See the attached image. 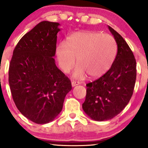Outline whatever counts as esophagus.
Listing matches in <instances>:
<instances>
[{"label": "esophagus", "instance_id": "obj_1", "mask_svg": "<svg viewBox=\"0 0 148 148\" xmlns=\"http://www.w3.org/2000/svg\"><path fill=\"white\" fill-rule=\"evenodd\" d=\"M71 84H72V86L73 87H75V86H76V85H78L79 84H80V82H77V81L73 80L72 82H71Z\"/></svg>", "mask_w": 148, "mask_h": 148}]
</instances>
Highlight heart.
<instances>
[{"mask_svg":"<svg viewBox=\"0 0 148 148\" xmlns=\"http://www.w3.org/2000/svg\"><path fill=\"white\" fill-rule=\"evenodd\" d=\"M116 53V44L112 36L95 32H77L61 42L56 49L58 66L67 73L73 67L75 57L78 64L73 76L82 78L101 75L110 68Z\"/></svg>","mask_w":148,"mask_h":148,"instance_id":"heart-1","label":"heart"}]
</instances>
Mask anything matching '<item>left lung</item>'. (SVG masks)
<instances>
[{
	"instance_id": "obj_1",
	"label": "left lung",
	"mask_w": 148,
	"mask_h": 148,
	"mask_svg": "<svg viewBox=\"0 0 148 148\" xmlns=\"http://www.w3.org/2000/svg\"><path fill=\"white\" fill-rule=\"evenodd\" d=\"M118 47L110 69L97 80L87 83L82 109L93 120L103 121L117 116L128 104L136 80V61L126 42L109 26Z\"/></svg>"
}]
</instances>
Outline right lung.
Returning a JSON list of instances; mask_svg holds the SVG:
<instances>
[{
  "label": "right lung",
  "instance_id": "add662e5",
  "mask_svg": "<svg viewBox=\"0 0 148 148\" xmlns=\"http://www.w3.org/2000/svg\"><path fill=\"white\" fill-rule=\"evenodd\" d=\"M59 25L49 21L36 25L17 43L9 66L14 102L24 116L38 124L49 123L60 114L72 89L53 58Z\"/></svg>",
  "mask_w": 148,
  "mask_h": 148
}]
</instances>
